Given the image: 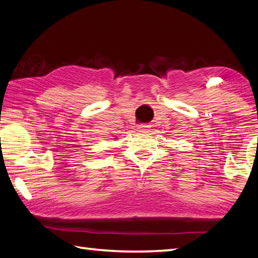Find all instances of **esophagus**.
<instances>
[{"instance_id": "esophagus-1", "label": "esophagus", "mask_w": 258, "mask_h": 258, "mask_svg": "<svg viewBox=\"0 0 258 258\" xmlns=\"http://www.w3.org/2000/svg\"><path fill=\"white\" fill-rule=\"evenodd\" d=\"M138 127H139L140 130H145V128H147V126H145V125H139Z\"/></svg>"}]
</instances>
